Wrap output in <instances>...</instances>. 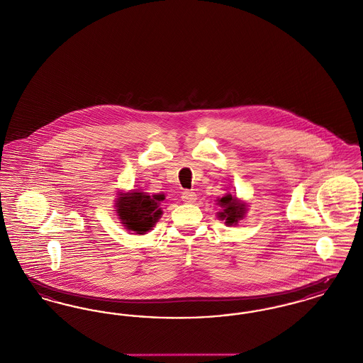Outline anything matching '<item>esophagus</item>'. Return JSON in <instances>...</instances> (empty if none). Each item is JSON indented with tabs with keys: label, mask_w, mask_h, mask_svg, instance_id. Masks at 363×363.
Wrapping results in <instances>:
<instances>
[{
	"label": "esophagus",
	"mask_w": 363,
	"mask_h": 363,
	"mask_svg": "<svg viewBox=\"0 0 363 363\" xmlns=\"http://www.w3.org/2000/svg\"><path fill=\"white\" fill-rule=\"evenodd\" d=\"M196 199H197V196H196L194 191H191V190H184V193H182V200H184L185 203H194Z\"/></svg>",
	"instance_id": "obj_1"
}]
</instances>
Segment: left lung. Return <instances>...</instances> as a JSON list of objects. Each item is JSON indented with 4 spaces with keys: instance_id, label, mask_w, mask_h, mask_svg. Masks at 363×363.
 <instances>
[{
    "instance_id": "obj_1",
    "label": "left lung",
    "mask_w": 363,
    "mask_h": 363,
    "mask_svg": "<svg viewBox=\"0 0 363 363\" xmlns=\"http://www.w3.org/2000/svg\"><path fill=\"white\" fill-rule=\"evenodd\" d=\"M216 206L220 207V211L216 215L219 220H225V225H238V222L246 216L249 207L247 203L231 193H225L223 197H219L216 200Z\"/></svg>"
}]
</instances>
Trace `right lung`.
I'll list each match as a JSON object with an SVG mask.
<instances>
[{"instance_id": "add662e5", "label": "right lung", "mask_w": 363, "mask_h": 363, "mask_svg": "<svg viewBox=\"0 0 363 363\" xmlns=\"http://www.w3.org/2000/svg\"><path fill=\"white\" fill-rule=\"evenodd\" d=\"M164 200V194H152L147 191L133 189L118 191L116 199L117 216L121 220L125 230L135 234H147L162 218L160 203Z\"/></svg>"}]
</instances>
